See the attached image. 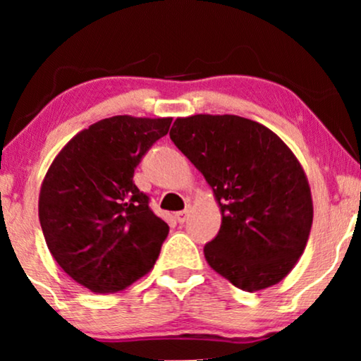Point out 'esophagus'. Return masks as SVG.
Returning a JSON list of instances; mask_svg holds the SVG:
<instances>
[{
  "mask_svg": "<svg viewBox=\"0 0 361 361\" xmlns=\"http://www.w3.org/2000/svg\"><path fill=\"white\" fill-rule=\"evenodd\" d=\"M189 212H190V205H187L182 212H177L176 214L177 221H179V224H184V221L187 220V216H189Z\"/></svg>",
  "mask_w": 361,
  "mask_h": 361,
  "instance_id": "1",
  "label": "esophagus"
}]
</instances>
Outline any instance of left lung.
<instances>
[{
    "instance_id": "left-lung-1",
    "label": "left lung",
    "mask_w": 361,
    "mask_h": 361,
    "mask_svg": "<svg viewBox=\"0 0 361 361\" xmlns=\"http://www.w3.org/2000/svg\"><path fill=\"white\" fill-rule=\"evenodd\" d=\"M169 136L220 207V231L204 248L210 268L246 293L283 281L304 253L314 219L294 152L269 128L236 115L177 118Z\"/></svg>"
}]
</instances>
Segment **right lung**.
<instances>
[{
    "label": "right lung",
    "instance_id": "1",
    "mask_svg": "<svg viewBox=\"0 0 361 361\" xmlns=\"http://www.w3.org/2000/svg\"><path fill=\"white\" fill-rule=\"evenodd\" d=\"M172 118L118 115L93 123L52 161L39 192V221L59 266L97 294L149 273L169 226L133 182Z\"/></svg>",
    "mask_w": 361,
    "mask_h": 361
}]
</instances>
